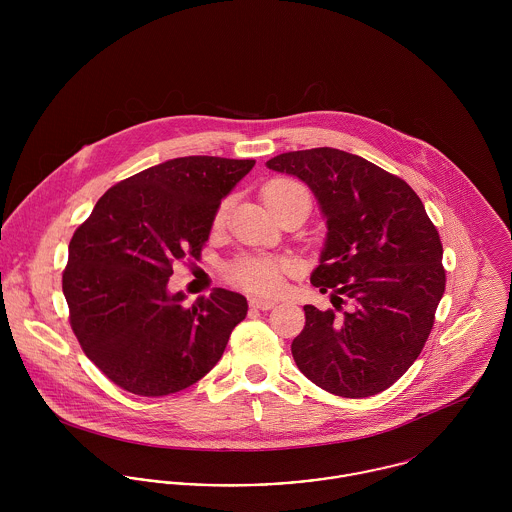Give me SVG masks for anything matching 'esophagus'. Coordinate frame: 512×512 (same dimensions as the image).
<instances>
[{"label": "esophagus", "mask_w": 512, "mask_h": 512, "mask_svg": "<svg viewBox=\"0 0 512 512\" xmlns=\"http://www.w3.org/2000/svg\"><path fill=\"white\" fill-rule=\"evenodd\" d=\"M276 305V301L272 299H264V297H250V307L254 309H262V311H268Z\"/></svg>", "instance_id": "34e87169"}]
</instances>
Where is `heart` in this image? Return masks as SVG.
Segmentation results:
<instances>
[{"instance_id":"b5f03b06","label":"heart","mask_w":512,"mask_h":512,"mask_svg":"<svg viewBox=\"0 0 512 512\" xmlns=\"http://www.w3.org/2000/svg\"><path fill=\"white\" fill-rule=\"evenodd\" d=\"M295 195H307L297 183L288 179H274L264 185L262 189V201L274 213L282 203H286L290 197ZM228 205L222 203L215 217V226H220L226 219ZM293 264L286 258H242L236 264L228 268V278L232 284L250 290V292L274 293L280 290L284 274H290Z\"/></svg>"}]
</instances>
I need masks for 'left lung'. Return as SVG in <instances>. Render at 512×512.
<instances>
[{
  "mask_svg": "<svg viewBox=\"0 0 512 512\" xmlns=\"http://www.w3.org/2000/svg\"><path fill=\"white\" fill-rule=\"evenodd\" d=\"M266 165L301 179L327 224L311 284L333 290L335 309L303 307L295 365L343 398L386 390L414 365L434 327L445 292L438 228L406 181L359 155L313 147L280 153Z\"/></svg>",
  "mask_w": 512,
  "mask_h": 512,
  "instance_id": "left-lung-1",
  "label": "left lung"
}]
</instances>
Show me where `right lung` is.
I'll return each mask as SVG.
<instances>
[{
    "instance_id": "right-lung-1",
    "label": "right lung",
    "mask_w": 512,
    "mask_h": 512,
    "mask_svg": "<svg viewBox=\"0 0 512 512\" xmlns=\"http://www.w3.org/2000/svg\"><path fill=\"white\" fill-rule=\"evenodd\" d=\"M254 159L189 155L108 189L74 230L63 293L84 355L138 396H167L219 363L246 297L215 288L185 307L173 264L199 258L220 201Z\"/></svg>"
}]
</instances>
